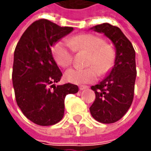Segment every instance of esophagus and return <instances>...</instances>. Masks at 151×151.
Wrapping results in <instances>:
<instances>
[{"instance_id": "obj_1", "label": "esophagus", "mask_w": 151, "mask_h": 151, "mask_svg": "<svg viewBox=\"0 0 151 151\" xmlns=\"http://www.w3.org/2000/svg\"><path fill=\"white\" fill-rule=\"evenodd\" d=\"M86 88H88V86H85V85H82V86H80L79 87L80 90H83V89Z\"/></svg>"}]
</instances>
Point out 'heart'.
I'll use <instances>...</instances> for the list:
<instances>
[{
    "instance_id": "b5f03b06",
    "label": "heart",
    "mask_w": 151,
    "mask_h": 151,
    "mask_svg": "<svg viewBox=\"0 0 151 151\" xmlns=\"http://www.w3.org/2000/svg\"><path fill=\"white\" fill-rule=\"evenodd\" d=\"M54 59L62 68L68 67L73 62L74 52H85L86 68H72L65 73V78L73 83H92L97 75L105 74L112 68L116 59L114 49L104 43L101 37L93 34H80L68 40L57 41L52 48Z\"/></svg>"
}]
</instances>
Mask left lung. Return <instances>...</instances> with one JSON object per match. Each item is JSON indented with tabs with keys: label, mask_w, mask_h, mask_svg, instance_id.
<instances>
[{
	"label": "left lung",
	"mask_w": 151,
	"mask_h": 151,
	"mask_svg": "<svg viewBox=\"0 0 151 151\" xmlns=\"http://www.w3.org/2000/svg\"><path fill=\"white\" fill-rule=\"evenodd\" d=\"M92 29L104 33L112 41L116 54L109 75L99 84L91 87L96 97L90 106V112L99 122L114 123L127 113L134 98L136 52L131 41L117 26L103 23Z\"/></svg>",
	"instance_id": "obj_1"
}]
</instances>
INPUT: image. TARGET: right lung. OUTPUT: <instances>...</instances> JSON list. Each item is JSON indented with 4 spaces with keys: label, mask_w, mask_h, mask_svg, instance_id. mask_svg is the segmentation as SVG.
<instances>
[{
    "label": "right lung",
    "mask_w": 151,
    "mask_h": 151,
    "mask_svg": "<svg viewBox=\"0 0 151 151\" xmlns=\"http://www.w3.org/2000/svg\"><path fill=\"white\" fill-rule=\"evenodd\" d=\"M73 29L39 19L26 29L15 47L12 71L15 100L23 114L37 125L60 122L66 95L78 92L75 84L55 85L63 73L51 51L54 43Z\"/></svg>",
    "instance_id": "add662e5"
}]
</instances>
